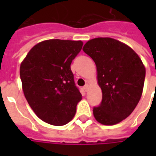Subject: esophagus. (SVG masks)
Returning a JSON list of instances; mask_svg holds the SVG:
<instances>
[{"label":"esophagus","mask_w":156,"mask_h":156,"mask_svg":"<svg viewBox=\"0 0 156 156\" xmlns=\"http://www.w3.org/2000/svg\"><path fill=\"white\" fill-rule=\"evenodd\" d=\"M89 87H90V86H89V84H87H87H86V85L84 86V87H83V89L85 90V91H87L88 89H89Z\"/></svg>","instance_id":"1"}]
</instances>
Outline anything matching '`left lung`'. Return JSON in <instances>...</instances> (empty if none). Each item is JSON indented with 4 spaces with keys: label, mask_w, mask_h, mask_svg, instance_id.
Segmentation results:
<instances>
[{
    "label": "left lung",
    "mask_w": 156,
    "mask_h": 156,
    "mask_svg": "<svg viewBox=\"0 0 156 156\" xmlns=\"http://www.w3.org/2000/svg\"><path fill=\"white\" fill-rule=\"evenodd\" d=\"M83 50L95 61L102 90V102L93 108L94 116L102 125H116L127 118L139 102L145 66L130 47L112 38L92 39Z\"/></svg>",
    "instance_id": "obj_1"
}]
</instances>
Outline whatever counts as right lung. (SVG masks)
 <instances>
[{"instance_id":"1","label":"right lung","mask_w":156,"mask_h":156,"mask_svg":"<svg viewBox=\"0 0 156 156\" xmlns=\"http://www.w3.org/2000/svg\"><path fill=\"white\" fill-rule=\"evenodd\" d=\"M83 45L81 40H44L35 44L21 63L24 95L36 116L46 123L64 126L75 115L82 94L70 65Z\"/></svg>"}]
</instances>
